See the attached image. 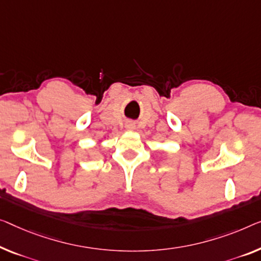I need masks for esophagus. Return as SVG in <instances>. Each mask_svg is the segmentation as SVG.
Wrapping results in <instances>:
<instances>
[{
    "label": "esophagus",
    "instance_id": "esophagus-1",
    "mask_svg": "<svg viewBox=\"0 0 261 261\" xmlns=\"http://www.w3.org/2000/svg\"><path fill=\"white\" fill-rule=\"evenodd\" d=\"M126 129H129V130H132V129H135V124H127L126 125Z\"/></svg>",
    "mask_w": 261,
    "mask_h": 261
}]
</instances>
